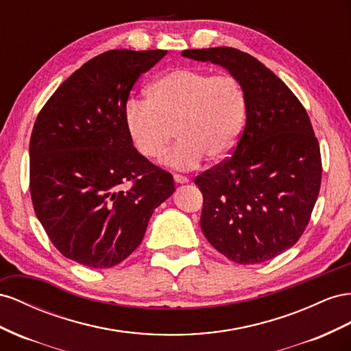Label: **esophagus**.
I'll use <instances>...</instances> for the list:
<instances>
[{
	"label": "esophagus",
	"instance_id": "esophagus-1",
	"mask_svg": "<svg viewBox=\"0 0 351 351\" xmlns=\"http://www.w3.org/2000/svg\"><path fill=\"white\" fill-rule=\"evenodd\" d=\"M173 179H175L176 184H188V182H189V179H188L186 176L179 175V173H175V175H173Z\"/></svg>",
	"mask_w": 351,
	"mask_h": 351
}]
</instances>
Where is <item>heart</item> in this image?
<instances>
[{"mask_svg": "<svg viewBox=\"0 0 351 351\" xmlns=\"http://www.w3.org/2000/svg\"><path fill=\"white\" fill-rule=\"evenodd\" d=\"M247 98L232 75H212L181 67L157 77L148 99L129 98L125 123L138 153L162 157L175 135L179 141L165 157L175 169H194L207 157L225 158L241 135Z\"/></svg>", "mask_w": 351, "mask_h": 351, "instance_id": "1", "label": "heart"}]
</instances>
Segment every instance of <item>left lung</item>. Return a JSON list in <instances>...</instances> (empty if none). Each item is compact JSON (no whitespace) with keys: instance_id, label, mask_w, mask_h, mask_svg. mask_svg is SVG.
I'll use <instances>...</instances> for the list:
<instances>
[{"instance_id":"1","label":"left lung","mask_w":351,"mask_h":351,"mask_svg":"<svg viewBox=\"0 0 351 351\" xmlns=\"http://www.w3.org/2000/svg\"><path fill=\"white\" fill-rule=\"evenodd\" d=\"M182 56L228 69L247 98L232 156L194 179L203 194L202 231L235 263L267 262L303 235L319 195L322 160L312 122L291 89L253 56L231 47Z\"/></svg>"}]
</instances>
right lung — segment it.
Instances as JSON below:
<instances>
[{"label": "right lung", "mask_w": 351, "mask_h": 351, "mask_svg": "<svg viewBox=\"0 0 351 351\" xmlns=\"http://www.w3.org/2000/svg\"><path fill=\"white\" fill-rule=\"evenodd\" d=\"M166 54L110 49L91 58L35 120L32 204L54 247L79 265L123 262L141 244L154 208L175 191L172 175L136 152L125 123L135 82Z\"/></svg>", "instance_id": "obj_1"}]
</instances>
